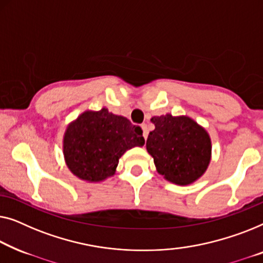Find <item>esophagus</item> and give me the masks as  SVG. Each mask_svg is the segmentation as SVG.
I'll list each match as a JSON object with an SVG mask.
<instances>
[{"mask_svg":"<svg viewBox=\"0 0 263 263\" xmlns=\"http://www.w3.org/2000/svg\"><path fill=\"white\" fill-rule=\"evenodd\" d=\"M142 130H143V137L144 138H147V135H149V128H147V125L146 124H143L142 125Z\"/></svg>","mask_w":263,"mask_h":263,"instance_id":"1","label":"esophagus"}]
</instances>
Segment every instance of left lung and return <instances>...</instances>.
I'll return each mask as SVG.
<instances>
[{
  "label": "left lung",
  "instance_id": "obj_1",
  "mask_svg": "<svg viewBox=\"0 0 263 263\" xmlns=\"http://www.w3.org/2000/svg\"><path fill=\"white\" fill-rule=\"evenodd\" d=\"M155 130L149 133L146 150L157 172L170 182L190 184L206 172L211 160L209 133L188 117L172 114L151 118Z\"/></svg>",
  "mask_w": 263,
  "mask_h": 263
}]
</instances>
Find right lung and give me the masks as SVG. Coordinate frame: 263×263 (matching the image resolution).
Wrapping results in <instances>:
<instances>
[{"mask_svg": "<svg viewBox=\"0 0 263 263\" xmlns=\"http://www.w3.org/2000/svg\"><path fill=\"white\" fill-rule=\"evenodd\" d=\"M145 140L142 128L121 116L87 110L66 128L63 153L73 175L89 182H99L114 175L119 158Z\"/></svg>", "mask_w": 263, "mask_h": 263, "instance_id": "right-lung-1", "label": "right lung"}]
</instances>
